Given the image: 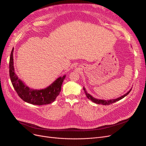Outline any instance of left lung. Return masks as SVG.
Returning <instances> with one entry per match:
<instances>
[{"label":"left lung","mask_w":146,"mask_h":146,"mask_svg":"<svg viewBox=\"0 0 146 146\" xmlns=\"http://www.w3.org/2000/svg\"><path fill=\"white\" fill-rule=\"evenodd\" d=\"M83 90H84V91H85V94H86L87 98H88L89 99H90V101H92L95 102V103H96V104H102V105H109L112 104V103H114V102H117V101H118L121 100V99H122V98H124L125 96H126L130 92H131V89H130L127 94H125L123 96H121V97H119V98H117V99H111V100H108V101L102 100V99H96V98H95L92 96L90 94H88L86 90H85V89L84 88H83Z\"/></svg>","instance_id":"8db88e82"}]
</instances>
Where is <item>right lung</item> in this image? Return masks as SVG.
Returning a JSON list of instances; mask_svg holds the SVG:
<instances>
[{"label":"right lung","instance_id":"obj_1","mask_svg":"<svg viewBox=\"0 0 146 146\" xmlns=\"http://www.w3.org/2000/svg\"><path fill=\"white\" fill-rule=\"evenodd\" d=\"M13 48L9 60V76L12 85L18 96L26 102L33 105H43L52 103L56 100L61 92V85L66 76L58 78L50 86L41 90H34L25 85L15 73L13 58Z\"/></svg>","mask_w":146,"mask_h":146}]
</instances>
